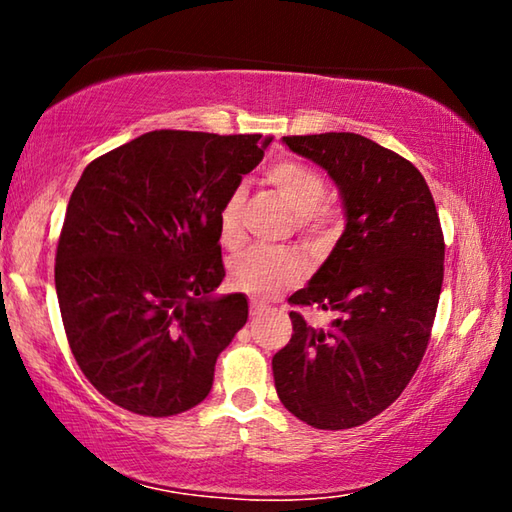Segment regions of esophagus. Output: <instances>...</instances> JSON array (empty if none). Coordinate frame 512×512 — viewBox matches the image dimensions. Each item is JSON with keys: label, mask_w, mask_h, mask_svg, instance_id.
<instances>
[{"label": "esophagus", "mask_w": 512, "mask_h": 512, "mask_svg": "<svg viewBox=\"0 0 512 512\" xmlns=\"http://www.w3.org/2000/svg\"><path fill=\"white\" fill-rule=\"evenodd\" d=\"M262 311H264V305H262V302H257V300H250V316H259V314H262Z\"/></svg>", "instance_id": "obj_1"}]
</instances>
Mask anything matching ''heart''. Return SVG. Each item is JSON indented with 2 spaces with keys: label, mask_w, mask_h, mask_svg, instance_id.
<instances>
[{
  "label": "heart",
  "mask_w": 512,
  "mask_h": 512,
  "mask_svg": "<svg viewBox=\"0 0 512 512\" xmlns=\"http://www.w3.org/2000/svg\"><path fill=\"white\" fill-rule=\"evenodd\" d=\"M271 185L293 212H298V225L309 235L325 230L334 221V210L323 198L327 180L323 171L305 160H280L264 173ZM241 210H244V189H235L225 196L219 210V235L225 246H237L244 239L241 230ZM307 273L305 259L293 250L253 248L232 262L230 277L237 289L255 298H268L298 284Z\"/></svg>",
  "instance_id": "1"
}]
</instances>
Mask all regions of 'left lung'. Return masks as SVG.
I'll return each mask as SVG.
<instances>
[{
    "mask_svg": "<svg viewBox=\"0 0 512 512\" xmlns=\"http://www.w3.org/2000/svg\"><path fill=\"white\" fill-rule=\"evenodd\" d=\"M293 153L339 187L345 232L289 305L336 311L329 329L291 311V341L273 357L275 391L316 429H352L388 409L431 339L445 275V239L427 180L357 133L289 135Z\"/></svg>",
    "mask_w": 512,
    "mask_h": 512,
    "instance_id": "obj_1",
    "label": "left lung"
}]
</instances>
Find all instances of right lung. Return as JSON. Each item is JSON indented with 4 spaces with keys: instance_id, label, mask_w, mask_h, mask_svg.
<instances>
[{
    "instance_id": "1",
    "label": "right lung",
    "mask_w": 512,
    "mask_h": 512,
    "mask_svg": "<svg viewBox=\"0 0 512 512\" xmlns=\"http://www.w3.org/2000/svg\"><path fill=\"white\" fill-rule=\"evenodd\" d=\"M262 135L153 131L85 167L56 248V293L83 375L121 409L167 418L212 391L248 320L225 277L219 210L264 158Z\"/></svg>"
}]
</instances>
